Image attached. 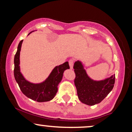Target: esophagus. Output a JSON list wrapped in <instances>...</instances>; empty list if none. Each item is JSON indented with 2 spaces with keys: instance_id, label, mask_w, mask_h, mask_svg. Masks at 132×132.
<instances>
[{
  "instance_id": "34e87169",
  "label": "esophagus",
  "mask_w": 132,
  "mask_h": 132,
  "mask_svg": "<svg viewBox=\"0 0 132 132\" xmlns=\"http://www.w3.org/2000/svg\"><path fill=\"white\" fill-rule=\"evenodd\" d=\"M69 63L70 67L71 69H72L73 67V64H74V61L73 59H70L69 61Z\"/></svg>"
}]
</instances>
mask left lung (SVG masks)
<instances>
[{
    "label": "left lung",
    "instance_id": "obj_1",
    "mask_svg": "<svg viewBox=\"0 0 132 132\" xmlns=\"http://www.w3.org/2000/svg\"><path fill=\"white\" fill-rule=\"evenodd\" d=\"M75 85L78 97L82 103L92 106L99 103L108 95L114 87L115 75L101 81H95L87 75L81 61L74 63Z\"/></svg>",
    "mask_w": 132,
    "mask_h": 132
}]
</instances>
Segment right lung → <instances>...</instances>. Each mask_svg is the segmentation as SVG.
<instances>
[{"label": "right lung", "instance_id": "right-lung-1", "mask_svg": "<svg viewBox=\"0 0 132 132\" xmlns=\"http://www.w3.org/2000/svg\"><path fill=\"white\" fill-rule=\"evenodd\" d=\"M33 32V31H32ZM31 32L28 34V35ZM23 40L19 42L14 58V76L22 92L28 98L38 102H45L51 100L57 92V86L63 77V73L70 67L68 62L56 66L46 80L38 84H34L26 80L20 71L19 56L21 45Z\"/></svg>", "mask_w": 132, "mask_h": 132}]
</instances>
